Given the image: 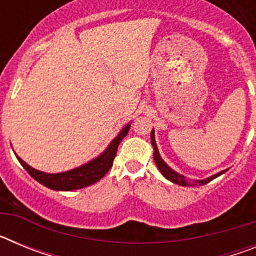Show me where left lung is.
Wrapping results in <instances>:
<instances>
[{
    "mask_svg": "<svg viewBox=\"0 0 256 256\" xmlns=\"http://www.w3.org/2000/svg\"><path fill=\"white\" fill-rule=\"evenodd\" d=\"M151 144H152L154 148V160H155V164L156 166H158V169L160 170V173L164 176L165 178L168 180H170V182L176 183V184H180V186H202V184H206V183H209L210 180H212L214 178L219 177V176H222L223 173H226V172L228 170V169H224V170L219 172V173L214 174V176H212V177H208L205 178V180H187L184 176H182V174L177 173V172L174 170V169H172L170 166H169L166 162H164V160L162 159V156H160V152L159 150H158V144H156V141H155V130H151Z\"/></svg>",
    "mask_w": 256,
    "mask_h": 256,
    "instance_id": "1",
    "label": "left lung"
}]
</instances>
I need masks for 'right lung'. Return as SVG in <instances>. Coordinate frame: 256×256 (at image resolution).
<instances>
[{"mask_svg":"<svg viewBox=\"0 0 256 256\" xmlns=\"http://www.w3.org/2000/svg\"><path fill=\"white\" fill-rule=\"evenodd\" d=\"M130 128V123L126 124L118 133L116 137H114L108 148L102 151L94 159L90 160L86 164L80 165L78 168L70 169L66 172H60V173H46L34 169L33 166L26 164L22 158L15 154L16 159L19 160L22 168L26 169L30 177L34 178L40 184L46 186L47 188H51L54 191H74V190L83 188V187L91 186L108 172V169L112 166V162L116 155V150L122 140L124 138Z\"/></svg>","mask_w":256,"mask_h":256,"instance_id":"1","label":"right lung"}]
</instances>
